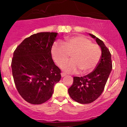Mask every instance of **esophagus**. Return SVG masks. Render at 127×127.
Instances as JSON below:
<instances>
[{
  "instance_id": "34e87169",
  "label": "esophagus",
  "mask_w": 127,
  "mask_h": 127,
  "mask_svg": "<svg viewBox=\"0 0 127 127\" xmlns=\"http://www.w3.org/2000/svg\"><path fill=\"white\" fill-rule=\"evenodd\" d=\"M61 77H64V76H65L66 75V73H64V72H62V73H61Z\"/></svg>"
}]
</instances>
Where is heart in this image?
Listing matches in <instances>:
<instances>
[{
  "mask_svg": "<svg viewBox=\"0 0 127 127\" xmlns=\"http://www.w3.org/2000/svg\"><path fill=\"white\" fill-rule=\"evenodd\" d=\"M51 53L58 66L66 63L71 54L72 60L65 63L62 69L68 73H76L79 70L84 74L95 69L102 55L101 48L97 44L92 43L90 39L81 35L67 37L63 44L55 42L52 46Z\"/></svg>",
  "mask_w": 127,
  "mask_h": 127,
  "instance_id": "1",
  "label": "heart"
}]
</instances>
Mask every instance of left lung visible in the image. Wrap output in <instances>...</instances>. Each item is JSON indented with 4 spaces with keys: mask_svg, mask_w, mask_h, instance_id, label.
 <instances>
[{
    "mask_svg": "<svg viewBox=\"0 0 127 127\" xmlns=\"http://www.w3.org/2000/svg\"><path fill=\"white\" fill-rule=\"evenodd\" d=\"M90 35L96 39L101 47L102 55L99 63L93 72L85 76H74L72 86L68 89L71 98L81 104H90L102 94L112 69L111 56L109 49L102 40L94 35Z\"/></svg>",
    "mask_w": 127,
    "mask_h": 127,
    "instance_id": "left-lung-1",
    "label": "left lung"
}]
</instances>
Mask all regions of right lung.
<instances>
[{
    "label": "right lung",
    "mask_w": 127,
    "mask_h": 127,
    "mask_svg": "<svg viewBox=\"0 0 127 127\" xmlns=\"http://www.w3.org/2000/svg\"><path fill=\"white\" fill-rule=\"evenodd\" d=\"M56 32H39L25 38L14 52L12 76L18 92L32 104L51 98L54 85L61 79V70L54 63L51 49Z\"/></svg>",
    "instance_id": "1"
}]
</instances>
